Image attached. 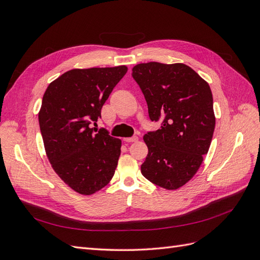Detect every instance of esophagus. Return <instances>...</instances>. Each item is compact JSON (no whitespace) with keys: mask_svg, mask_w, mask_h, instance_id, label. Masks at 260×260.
Instances as JSON below:
<instances>
[{"mask_svg":"<svg viewBox=\"0 0 260 260\" xmlns=\"http://www.w3.org/2000/svg\"><path fill=\"white\" fill-rule=\"evenodd\" d=\"M139 140V138L137 137V136H135V137H132V138H124L123 139V141L124 142H127V143H132V142H137V141Z\"/></svg>","mask_w":260,"mask_h":260,"instance_id":"obj_1","label":"esophagus"}]
</instances>
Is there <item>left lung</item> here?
Returning a JSON list of instances; mask_svg holds the SVG:
<instances>
[{
    "mask_svg": "<svg viewBox=\"0 0 260 260\" xmlns=\"http://www.w3.org/2000/svg\"><path fill=\"white\" fill-rule=\"evenodd\" d=\"M152 121L160 129L143 137L148 153L142 175L166 190L190 181L208 153L216 117L209 84L187 65L151 61L132 68Z\"/></svg>",
    "mask_w": 260,
    "mask_h": 260,
    "instance_id": "1",
    "label": "left lung"
}]
</instances>
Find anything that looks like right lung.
Here are the masks:
<instances>
[{
	"label": "right lung",
	"instance_id": "obj_1",
	"mask_svg": "<svg viewBox=\"0 0 260 260\" xmlns=\"http://www.w3.org/2000/svg\"><path fill=\"white\" fill-rule=\"evenodd\" d=\"M127 66L72 69L45 90L39 124L52 168L74 191L91 195L112 180L121 140L105 129L93 130L115 85Z\"/></svg>",
	"mask_w": 260,
	"mask_h": 260
}]
</instances>
